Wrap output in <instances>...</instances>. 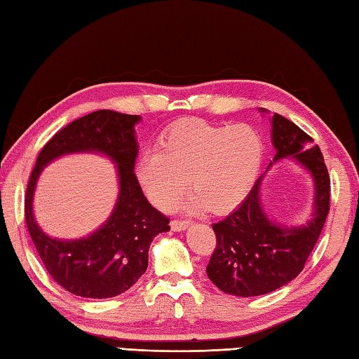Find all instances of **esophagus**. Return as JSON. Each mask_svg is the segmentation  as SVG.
Returning <instances> with one entry per match:
<instances>
[{"label":"esophagus","instance_id":"1","mask_svg":"<svg viewBox=\"0 0 359 359\" xmlns=\"http://www.w3.org/2000/svg\"><path fill=\"white\" fill-rule=\"evenodd\" d=\"M189 226H190V221H187V219H173L170 222V227L173 232H180V230H184Z\"/></svg>","mask_w":359,"mask_h":359}]
</instances>
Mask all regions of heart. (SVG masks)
Instances as JSON below:
<instances>
[{
	"mask_svg": "<svg viewBox=\"0 0 359 359\" xmlns=\"http://www.w3.org/2000/svg\"><path fill=\"white\" fill-rule=\"evenodd\" d=\"M262 161L264 141L252 126L189 119L167 129L158 147L142 150L135 177L158 209H172L190 182V210L227 213L249 196Z\"/></svg>",
	"mask_w": 359,
	"mask_h": 359,
	"instance_id": "b5f03b06",
	"label": "heart"
}]
</instances>
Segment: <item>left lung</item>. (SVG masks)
<instances>
[{
	"instance_id": "8db88e82",
	"label": "left lung",
	"mask_w": 359,
	"mask_h": 359,
	"mask_svg": "<svg viewBox=\"0 0 359 359\" xmlns=\"http://www.w3.org/2000/svg\"><path fill=\"white\" fill-rule=\"evenodd\" d=\"M262 112V109H261ZM273 161L294 158L312 175L313 215L302 227H281L270 221L259 201V178L238 209L212 226L217 247L207 276L219 290L235 297H259L290 283L304 269L330 210V177L313 138L287 118H272Z\"/></svg>"
}]
</instances>
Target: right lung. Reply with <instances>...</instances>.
Segmentation results:
<instances>
[{
    "label": "right lung",
    "instance_id": "obj_1",
    "mask_svg": "<svg viewBox=\"0 0 359 359\" xmlns=\"http://www.w3.org/2000/svg\"><path fill=\"white\" fill-rule=\"evenodd\" d=\"M140 115L97 110L62 127L39 152L24 200L29 235L47 272L67 292L81 298H112L129 290L144 275L149 247L158 233L170 230V219L152 207L135 177L138 144L135 124ZM76 151H97L117 164L120 194L107 222L87 238L55 241L37 227L31 201L39 173L55 157Z\"/></svg>",
    "mask_w": 359,
    "mask_h": 359
}]
</instances>
